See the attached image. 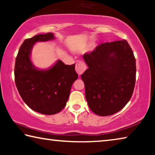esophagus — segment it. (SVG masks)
I'll return each instance as SVG.
<instances>
[{
    "instance_id": "obj_1",
    "label": "esophagus",
    "mask_w": 155,
    "mask_h": 155,
    "mask_svg": "<svg viewBox=\"0 0 155 155\" xmlns=\"http://www.w3.org/2000/svg\"><path fill=\"white\" fill-rule=\"evenodd\" d=\"M86 65L83 61H81V60H78L76 63V66H75V70L78 74H83V72L86 70Z\"/></svg>"
}]
</instances>
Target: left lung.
I'll return each instance as SVG.
<instances>
[{
  "instance_id": "1",
  "label": "left lung",
  "mask_w": 155,
  "mask_h": 155,
  "mask_svg": "<svg viewBox=\"0 0 155 155\" xmlns=\"http://www.w3.org/2000/svg\"><path fill=\"white\" fill-rule=\"evenodd\" d=\"M83 57L89 68L81 78L91 111L107 116L124 108L133 95L136 77L135 58L127 41L101 43Z\"/></svg>"
}]
</instances>
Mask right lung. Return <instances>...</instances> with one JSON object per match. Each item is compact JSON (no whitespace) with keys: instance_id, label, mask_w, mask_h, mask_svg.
I'll list each match as a JSON object with an SVG mask.
<instances>
[{"instance_id":"right-lung-1","label":"right lung","mask_w":155,"mask_h":155,"mask_svg":"<svg viewBox=\"0 0 155 155\" xmlns=\"http://www.w3.org/2000/svg\"><path fill=\"white\" fill-rule=\"evenodd\" d=\"M54 39L48 33L27 39L21 45L15 59V83L21 98L28 107L45 115L57 114L66 105L73 83L77 79L75 64L65 65L58 60L48 70H38L30 55L37 41Z\"/></svg>"}]
</instances>
